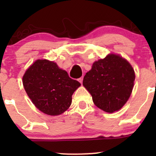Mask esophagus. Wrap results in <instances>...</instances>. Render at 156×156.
I'll return each instance as SVG.
<instances>
[{"mask_svg": "<svg viewBox=\"0 0 156 156\" xmlns=\"http://www.w3.org/2000/svg\"><path fill=\"white\" fill-rule=\"evenodd\" d=\"M78 81H79L80 83H82V82H83V77H80V78H78Z\"/></svg>", "mask_w": 156, "mask_h": 156, "instance_id": "obj_1", "label": "esophagus"}]
</instances>
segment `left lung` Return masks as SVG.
Listing matches in <instances>:
<instances>
[{
    "mask_svg": "<svg viewBox=\"0 0 156 156\" xmlns=\"http://www.w3.org/2000/svg\"><path fill=\"white\" fill-rule=\"evenodd\" d=\"M134 80L135 73L129 62L112 53L93 63L91 70L84 76L83 85L97 107L113 113L129 99Z\"/></svg>",
    "mask_w": 156,
    "mask_h": 156,
    "instance_id": "obj_1",
    "label": "left lung"
}]
</instances>
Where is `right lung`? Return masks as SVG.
<instances>
[{
  "label": "right lung",
  "instance_id": "obj_1",
  "mask_svg": "<svg viewBox=\"0 0 156 156\" xmlns=\"http://www.w3.org/2000/svg\"><path fill=\"white\" fill-rule=\"evenodd\" d=\"M25 90L34 105L44 114L57 116L67 111L72 95L80 86L56 63L37 60L23 77Z\"/></svg>",
  "mask_w": 156,
  "mask_h": 156
}]
</instances>
